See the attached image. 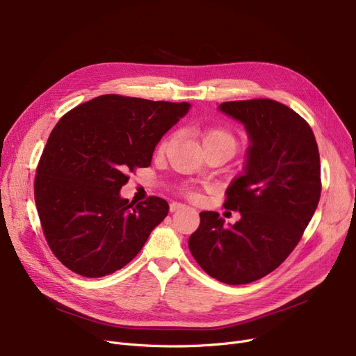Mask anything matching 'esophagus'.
<instances>
[{"label": "esophagus", "mask_w": 356, "mask_h": 356, "mask_svg": "<svg viewBox=\"0 0 356 356\" xmlns=\"http://www.w3.org/2000/svg\"><path fill=\"white\" fill-rule=\"evenodd\" d=\"M181 208H184L183 204H179V202H172V204H170V212H175V211L181 209Z\"/></svg>", "instance_id": "esophagus-1"}]
</instances>
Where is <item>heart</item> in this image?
<instances>
[{"label":"heart","instance_id":"obj_1","mask_svg":"<svg viewBox=\"0 0 356 356\" xmlns=\"http://www.w3.org/2000/svg\"><path fill=\"white\" fill-rule=\"evenodd\" d=\"M173 141H175V135L165 138V140L160 144L159 151L165 152L170 148V145L173 144ZM200 143H202L204 149L211 148V147H224V148L229 149L233 154L236 152V149L238 147V141H237L236 135L231 131L222 128V127H211V128L204 129L202 134H200ZM183 193L186 195L188 197H192V199L197 197V193L192 188L183 189Z\"/></svg>","mask_w":356,"mask_h":356}]
</instances>
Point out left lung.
Returning a JSON list of instances; mask_svg holds the SVG:
<instances>
[{
	"label": "left lung",
	"instance_id": "8db88e82",
	"mask_svg": "<svg viewBox=\"0 0 356 356\" xmlns=\"http://www.w3.org/2000/svg\"><path fill=\"white\" fill-rule=\"evenodd\" d=\"M220 111L252 141L243 176L225 192L224 208L241 218L225 227L220 213L200 212L189 250L216 281L243 285L273 272L300 243L321 195L320 156L307 120L280 102H224Z\"/></svg>",
	"mask_w": 356,
	"mask_h": 356
}]
</instances>
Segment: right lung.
<instances>
[{"label": "right lung", "instance_id": "add662e5", "mask_svg": "<svg viewBox=\"0 0 356 356\" xmlns=\"http://www.w3.org/2000/svg\"><path fill=\"white\" fill-rule=\"evenodd\" d=\"M189 107L104 95L58 120L36 167L35 202L46 243L65 268L102 277L141 252L168 204L149 196L135 205L119 192Z\"/></svg>", "mask_w": 356, "mask_h": 356}]
</instances>
